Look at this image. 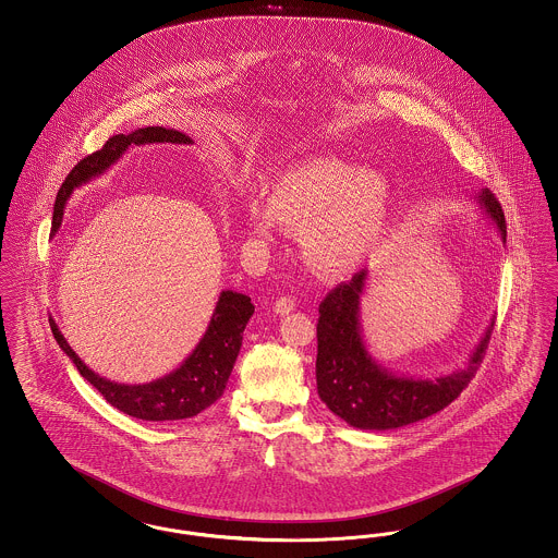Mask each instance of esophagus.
<instances>
[{
  "label": "esophagus",
  "mask_w": 558,
  "mask_h": 558,
  "mask_svg": "<svg viewBox=\"0 0 558 558\" xmlns=\"http://www.w3.org/2000/svg\"><path fill=\"white\" fill-rule=\"evenodd\" d=\"M294 299L292 296H280L278 301H276V305H274V310H276V314H280V316H287V314H291L292 310H294Z\"/></svg>",
  "instance_id": "1"
}]
</instances>
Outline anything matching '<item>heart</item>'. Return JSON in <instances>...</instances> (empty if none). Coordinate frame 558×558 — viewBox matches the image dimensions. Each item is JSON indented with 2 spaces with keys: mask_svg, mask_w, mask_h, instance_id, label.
<instances>
[{
  "mask_svg": "<svg viewBox=\"0 0 558 558\" xmlns=\"http://www.w3.org/2000/svg\"><path fill=\"white\" fill-rule=\"evenodd\" d=\"M393 211V186L378 169L337 157H307L282 169L271 198L246 192L242 215L251 239L267 246L301 230V248L319 274L341 276L380 244Z\"/></svg>",
  "mask_w": 558,
  "mask_h": 558,
  "instance_id": "obj_1",
  "label": "heart"
}]
</instances>
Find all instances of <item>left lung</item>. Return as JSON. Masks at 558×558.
<instances>
[{"label": "left lung", "mask_w": 558, "mask_h": 558, "mask_svg": "<svg viewBox=\"0 0 558 558\" xmlns=\"http://www.w3.org/2000/svg\"><path fill=\"white\" fill-rule=\"evenodd\" d=\"M477 203L506 242L505 211L498 198L485 187ZM366 276L368 269L357 271L319 303L316 357L319 399L330 412L355 428L387 430L418 423L450 405L471 383L483 362L494 322L487 326L464 371L437 378L399 376L372 357L362 337L360 296Z\"/></svg>", "instance_id": "obj_1"}]
</instances>
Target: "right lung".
Masks as SVG:
<instances>
[{
	"instance_id": "1",
	"label": "right lung",
	"mask_w": 558,
	"mask_h": 558,
	"mask_svg": "<svg viewBox=\"0 0 558 558\" xmlns=\"http://www.w3.org/2000/svg\"><path fill=\"white\" fill-rule=\"evenodd\" d=\"M157 142L192 144V137H187L186 133L165 130V128H142L128 135L125 133L112 135L100 150L80 160L58 190L56 205H53V234L60 228L64 205L71 198L75 187L83 186L89 180L102 175L110 165H114L125 155V150L132 144L140 146V144H157ZM253 312H255V305L251 303V296L242 292H221L203 339L184 360V364L169 372L167 376L146 385H121L96 374L83 364L80 355L66 343V339L62 337L52 318H50V326H52L56 343L73 360L81 376L89 385H94L110 405H114L117 410H121L123 414H130L133 418L160 423V421L192 418L223 396V389L239 357L242 332Z\"/></svg>"
}]
</instances>
